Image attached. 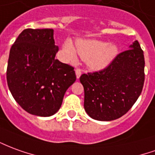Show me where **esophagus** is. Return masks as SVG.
<instances>
[{
    "mask_svg": "<svg viewBox=\"0 0 155 155\" xmlns=\"http://www.w3.org/2000/svg\"><path fill=\"white\" fill-rule=\"evenodd\" d=\"M75 74H76V77L79 79V78H80V76L81 75V74H82V70H81V69H80V68H77V69L75 70Z\"/></svg>",
    "mask_w": 155,
    "mask_h": 155,
    "instance_id": "1",
    "label": "esophagus"
}]
</instances>
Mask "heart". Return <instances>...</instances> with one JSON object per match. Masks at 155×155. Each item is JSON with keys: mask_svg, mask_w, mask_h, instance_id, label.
Segmentation results:
<instances>
[{"mask_svg": "<svg viewBox=\"0 0 155 155\" xmlns=\"http://www.w3.org/2000/svg\"><path fill=\"white\" fill-rule=\"evenodd\" d=\"M64 51L71 61L77 59L78 54L81 59L87 60L91 69L101 70L107 66L117 54V48L98 40H79L75 48L72 42L67 40L64 44Z\"/></svg>", "mask_w": 155, "mask_h": 155, "instance_id": "obj_1", "label": "heart"}]
</instances>
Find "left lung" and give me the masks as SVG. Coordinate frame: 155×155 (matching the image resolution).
Returning a JSON list of instances; mask_svg holds the SVG:
<instances>
[{
  "label": "left lung",
  "instance_id": "left-lung-1",
  "mask_svg": "<svg viewBox=\"0 0 155 155\" xmlns=\"http://www.w3.org/2000/svg\"><path fill=\"white\" fill-rule=\"evenodd\" d=\"M144 64L143 51L136 40L104 69L81 74L87 114L98 121H112L126 114L142 92Z\"/></svg>",
  "mask_w": 155,
  "mask_h": 155
}]
</instances>
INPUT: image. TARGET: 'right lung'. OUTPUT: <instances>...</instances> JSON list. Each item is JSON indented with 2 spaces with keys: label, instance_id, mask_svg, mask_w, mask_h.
<instances>
[{
  "label": "right lung",
  "instance_id": "1",
  "mask_svg": "<svg viewBox=\"0 0 155 155\" xmlns=\"http://www.w3.org/2000/svg\"><path fill=\"white\" fill-rule=\"evenodd\" d=\"M58 51L51 28L24 29L11 48L7 85L15 101L30 114L54 115L76 80L74 67L55 59Z\"/></svg>",
  "mask_w": 155,
  "mask_h": 155
}]
</instances>
